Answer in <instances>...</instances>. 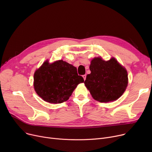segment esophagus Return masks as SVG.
<instances>
[{
    "instance_id": "34e87169",
    "label": "esophagus",
    "mask_w": 152,
    "mask_h": 152,
    "mask_svg": "<svg viewBox=\"0 0 152 152\" xmlns=\"http://www.w3.org/2000/svg\"><path fill=\"white\" fill-rule=\"evenodd\" d=\"M83 78H84V80L85 81V80H86V75H83Z\"/></svg>"
}]
</instances>
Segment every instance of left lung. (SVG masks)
Returning <instances> with one entry per match:
<instances>
[{
	"label": "left lung",
	"mask_w": 152,
	"mask_h": 152,
	"mask_svg": "<svg viewBox=\"0 0 152 152\" xmlns=\"http://www.w3.org/2000/svg\"><path fill=\"white\" fill-rule=\"evenodd\" d=\"M89 68L91 73L87 75L84 84L94 99L107 103L123 94L128 84L127 72L115 58L105 61L95 57Z\"/></svg>",
	"instance_id": "1"
}]
</instances>
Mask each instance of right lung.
<instances>
[{"label": "right lung", "instance_id": "1", "mask_svg": "<svg viewBox=\"0 0 152 152\" xmlns=\"http://www.w3.org/2000/svg\"><path fill=\"white\" fill-rule=\"evenodd\" d=\"M76 67L62 60H46L34 75V88L40 97L50 103H61L69 98L77 86L83 83Z\"/></svg>", "mask_w": 152, "mask_h": 152}]
</instances>
